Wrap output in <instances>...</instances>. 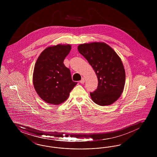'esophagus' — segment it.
Here are the masks:
<instances>
[{"label": "esophagus", "instance_id": "1", "mask_svg": "<svg viewBox=\"0 0 157 157\" xmlns=\"http://www.w3.org/2000/svg\"><path fill=\"white\" fill-rule=\"evenodd\" d=\"M80 83H82V84L85 83V79H84L83 78H82V79L80 81Z\"/></svg>", "mask_w": 157, "mask_h": 157}]
</instances>
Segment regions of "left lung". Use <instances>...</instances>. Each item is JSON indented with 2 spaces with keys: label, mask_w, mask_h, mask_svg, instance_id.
I'll use <instances>...</instances> for the list:
<instances>
[{
  "label": "left lung",
  "mask_w": 157,
  "mask_h": 157,
  "mask_svg": "<svg viewBox=\"0 0 157 157\" xmlns=\"http://www.w3.org/2000/svg\"><path fill=\"white\" fill-rule=\"evenodd\" d=\"M78 50L97 76V89L90 93L92 100L100 106L112 104L121 97L125 82V71L120 56L104 42L81 44Z\"/></svg>",
  "instance_id": "obj_1"
}]
</instances>
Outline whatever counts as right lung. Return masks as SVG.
<instances>
[{
	"mask_svg": "<svg viewBox=\"0 0 157 157\" xmlns=\"http://www.w3.org/2000/svg\"><path fill=\"white\" fill-rule=\"evenodd\" d=\"M71 50V45L58 44L45 49L35 63L33 84L37 95L48 104H61L77 84L63 60Z\"/></svg>",
	"mask_w": 157,
	"mask_h": 157,
	"instance_id": "obj_1",
	"label": "right lung"
}]
</instances>
